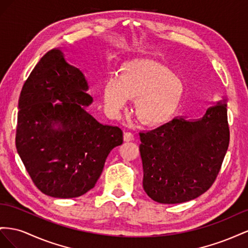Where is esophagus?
<instances>
[{"label":"esophagus","mask_w":248,"mask_h":248,"mask_svg":"<svg viewBox=\"0 0 248 248\" xmlns=\"http://www.w3.org/2000/svg\"><path fill=\"white\" fill-rule=\"evenodd\" d=\"M124 140L126 141V142H128V141H132L134 140V135L131 132H125L124 134Z\"/></svg>","instance_id":"obj_1"}]
</instances>
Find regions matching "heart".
I'll list each match as a JSON object with an SVG mask.
<instances>
[{"label": "heart", "instance_id": "obj_1", "mask_svg": "<svg viewBox=\"0 0 248 248\" xmlns=\"http://www.w3.org/2000/svg\"><path fill=\"white\" fill-rule=\"evenodd\" d=\"M186 86L172 70L157 62L138 60L125 66L122 77L111 74L103 84L105 107L117 116L131 97H136L138 115L148 124L166 120L179 107Z\"/></svg>", "mask_w": 248, "mask_h": 248}]
</instances>
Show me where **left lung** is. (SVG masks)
Masks as SVG:
<instances>
[{
    "mask_svg": "<svg viewBox=\"0 0 248 248\" xmlns=\"http://www.w3.org/2000/svg\"><path fill=\"white\" fill-rule=\"evenodd\" d=\"M139 136L146 194L160 203L189 202L220 171L230 143L226 105L219 102L195 122L173 118Z\"/></svg>",
    "mask_w": 248,
    "mask_h": 248,
    "instance_id": "1",
    "label": "left lung"
}]
</instances>
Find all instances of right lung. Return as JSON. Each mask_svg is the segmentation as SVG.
Returning <instances> with one entry per match:
<instances>
[{"instance_id":"obj_1","label":"right lung","mask_w":248,"mask_h":248,"mask_svg":"<svg viewBox=\"0 0 248 248\" xmlns=\"http://www.w3.org/2000/svg\"><path fill=\"white\" fill-rule=\"evenodd\" d=\"M87 89L81 70L54 48L35 65L19 95L16 150L34 185L52 197L88 192L110 152L123 143L118 126L104 125L85 111L93 102Z\"/></svg>"}]
</instances>
